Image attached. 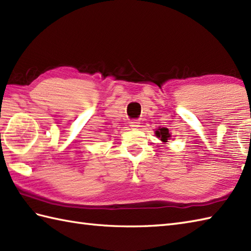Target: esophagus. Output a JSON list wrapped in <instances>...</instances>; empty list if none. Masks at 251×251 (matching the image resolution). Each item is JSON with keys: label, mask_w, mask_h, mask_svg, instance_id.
<instances>
[{"label": "esophagus", "mask_w": 251, "mask_h": 251, "mask_svg": "<svg viewBox=\"0 0 251 251\" xmlns=\"http://www.w3.org/2000/svg\"><path fill=\"white\" fill-rule=\"evenodd\" d=\"M139 124H140V123L138 121H131L130 122V127H131V128H137V127H139Z\"/></svg>", "instance_id": "esophagus-1"}]
</instances>
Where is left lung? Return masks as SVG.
Listing matches in <instances>:
<instances>
[{
	"mask_svg": "<svg viewBox=\"0 0 251 251\" xmlns=\"http://www.w3.org/2000/svg\"><path fill=\"white\" fill-rule=\"evenodd\" d=\"M155 135L157 138H159L163 142H167V140L169 139L170 137V134H169V130L168 128H165V127H159V128L155 131Z\"/></svg>",
	"mask_w": 251,
	"mask_h": 251,
	"instance_id": "8db88e82",
	"label": "left lung"
}]
</instances>
